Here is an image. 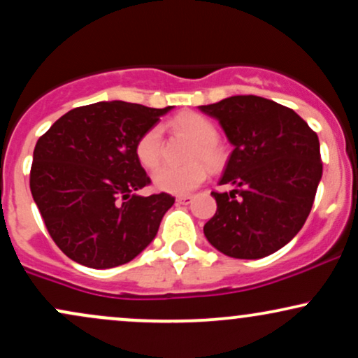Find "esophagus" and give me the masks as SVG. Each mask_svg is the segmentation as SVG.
<instances>
[{
    "label": "esophagus",
    "mask_w": 358,
    "mask_h": 358,
    "mask_svg": "<svg viewBox=\"0 0 358 358\" xmlns=\"http://www.w3.org/2000/svg\"><path fill=\"white\" fill-rule=\"evenodd\" d=\"M176 202L182 203V205H188L192 202V196L190 195H182V196H176Z\"/></svg>",
    "instance_id": "1"
}]
</instances>
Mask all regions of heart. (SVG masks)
Segmentation results:
<instances>
[{"mask_svg":"<svg viewBox=\"0 0 358 358\" xmlns=\"http://www.w3.org/2000/svg\"><path fill=\"white\" fill-rule=\"evenodd\" d=\"M175 126L188 134L196 143L192 150L190 159L193 163L187 166L165 165L155 171L153 183L158 190L183 195L195 190L207 178V167L217 170L224 165L225 153L219 143V131L215 122L199 113H182L175 117ZM136 156L146 170H153L162 163L163 158V127L151 126L141 134L136 143ZM206 164L203 166L201 162Z\"/></svg>","mask_w":358,"mask_h":358,"instance_id":"b5f03b06","label":"heart"}]
</instances>
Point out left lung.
<instances>
[{"label":"left lung","instance_id":"left-lung-1","mask_svg":"<svg viewBox=\"0 0 358 358\" xmlns=\"http://www.w3.org/2000/svg\"><path fill=\"white\" fill-rule=\"evenodd\" d=\"M234 146L212 192L217 212L203 225L207 241L236 259L276 252L301 231L320 180L318 136L293 109L259 96H232L200 106Z\"/></svg>","mask_w":358,"mask_h":358}]
</instances>
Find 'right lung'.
<instances>
[{
  "label": "right lung",
  "instance_id": "add662e5",
  "mask_svg": "<svg viewBox=\"0 0 358 358\" xmlns=\"http://www.w3.org/2000/svg\"><path fill=\"white\" fill-rule=\"evenodd\" d=\"M173 109L102 101L64 114L36 141L30 190L62 252L92 269L133 261L156 237L175 199L138 190L151 182L139 136Z\"/></svg>",
  "mask_w": 358,
  "mask_h": 358
}]
</instances>
